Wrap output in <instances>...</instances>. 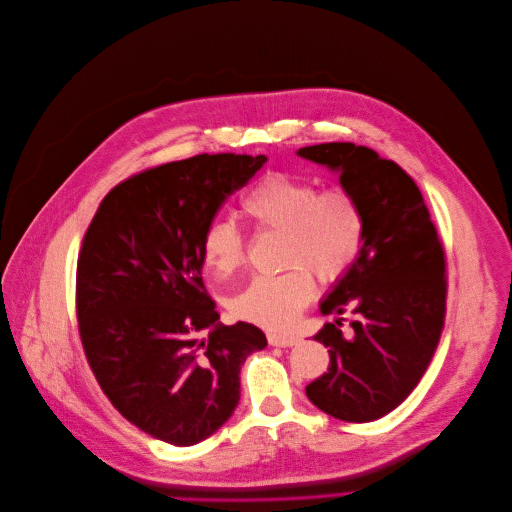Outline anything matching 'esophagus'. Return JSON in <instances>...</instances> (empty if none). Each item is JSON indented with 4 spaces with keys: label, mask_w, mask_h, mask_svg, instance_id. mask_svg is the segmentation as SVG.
Wrapping results in <instances>:
<instances>
[{
    "label": "esophagus",
    "mask_w": 512,
    "mask_h": 512,
    "mask_svg": "<svg viewBox=\"0 0 512 512\" xmlns=\"http://www.w3.org/2000/svg\"><path fill=\"white\" fill-rule=\"evenodd\" d=\"M300 339L296 335H279V333H269V344L277 348H291L296 346Z\"/></svg>",
    "instance_id": "esophagus-1"
}]
</instances>
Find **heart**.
I'll return each instance as SVG.
<instances>
[{
    "mask_svg": "<svg viewBox=\"0 0 512 512\" xmlns=\"http://www.w3.org/2000/svg\"><path fill=\"white\" fill-rule=\"evenodd\" d=\"M241 210L262 231L283 233L281 275L254 277L231 298L233 316L266 329H285L323 285L342 281L364 248V212L344 185L319 189L316 181L285 170L262 175L241 198ZM202 258L218 277H231L248 260L237 225L216 218L202 235Z\"/></svg>",
    "mask_w": 512,
    "mask_h": 512,
    "instance_id": "1",
    "label": "heart"
}]
</instances>
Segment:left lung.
<instances>
[{"label": "left lung", "instance_id": "left-lung-1", "mask_svg": "<svg viewBox=\"0 0 512 512\" xmlns=\"http://www.w3.org/2000/svg\"><path fill=\"white\" fill-rule=\"evenodd\" d=\"M339 173L364 212V248L323 300V314H350L314 335L329 369L306 385L308 400L348 423H369L400 406L425 375L446 319V254L412 177L371 148L344 143L298 152Z\"/></svg>", "mask_w": 512, "mask_h": 512}]
</instances>
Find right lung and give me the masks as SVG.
Masks as SVG:
<instances>
[{"label": "right lung", "mask_w": 512, "mask_h": 512, "mask_svg": "<svg viewBox=\"0 0 512 512\" xmlns=\"http://www.w3.org/2000/svg\"><path fill=\"white\" fill-rule=\"evenodd\" d=\"M266 156L200 154L125 179L89 223L77 260V319L112 406L156 440L193 446L229 421L239 369L266 348L221 325L202 279V235Z\"/></svg>", "instance_id": "add662e5"}]
</instances>
